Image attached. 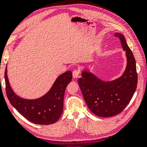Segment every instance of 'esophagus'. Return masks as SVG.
Here are the masks:
<instances>
[{"label":"esophagus","instance_id":"obj_1","mask_svg":"<svg viewBox=\"0 0 147 147\" xmlns=\"http://www.w3.org/2000/svg\"><path fill=\"white\" fill-rule=\"evenodd\" d=\"M80 75V71L78 70H74L73 71V74H72V76H73L74 78H78L79 77Z\"/></svg>","mask_w":147,"mask_h":147}]
</instances>
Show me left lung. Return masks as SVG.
I'll use <instances>...</instances> for the list:
<instances>
[{
	"label": "left lung",
	"mask_w": 147,
	"mask_h": 147,
	"mask_svg": "<svg viewBox=\"0 0 147 147\" xmlns=\"http://www.w3.org/2000/svg\"><path fill=\"white\" fill-rule=\"evenodd\" d=\"M114 35L121 42L126 52V67L120 77L104 81L86 69L78 82L86 104L92 113L100 117H110L120 114L132 99L137 86L136 61L124 36L115 33Z\"/></svg>",
	"instance_id": "8db88e82"
}]
</instances>
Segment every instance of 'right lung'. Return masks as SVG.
Listing matches in <instances>:
<instances>
[{
    "label": "right lung",
    "mask_w": 147,
    "mask_h": 147,
    "mask_svg": "<svg viewBox=\"0 0 147 147\" xmlns=\"http://www.w3.org/2000/svg\"><path fill=\"white\" fill-rule=\"evenodd\" d=\"M6 93L11 105L23 117L34 124L47 125L55 123L61 116L66 87L72 79L71 71H65L57 78L45 94L35 99L18 96L10 84L7 65L5 72Z\"/></svg>",
    "instance_id": "right-lung-1"
}]
</instances>
